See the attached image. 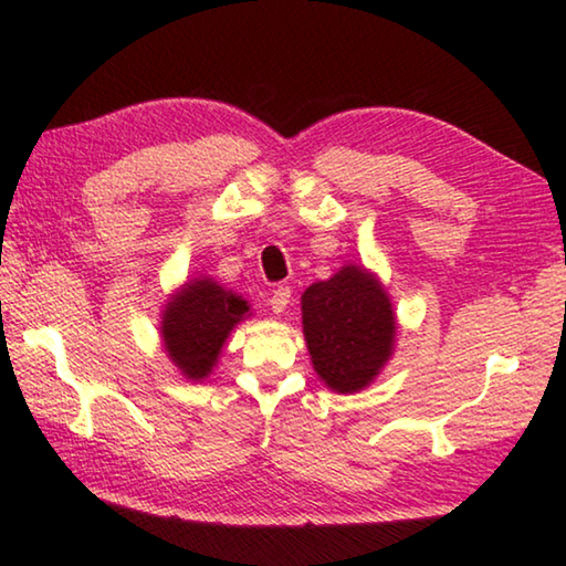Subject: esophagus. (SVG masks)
<instances>
[{"label": "esophagus", "instance_id": "esophagus-1", "mask_svg": "<svg viewBox=\"0 0 566 566\" xmlns=\"http://www.w3.org/2000/svg\"><path fill=\"white\" fill-rule=\"evenodd\" d=\"M290 296H292L290 286H276V290L272 292V300H270L272 312L274 314H282L286 310V304H290Z\"/></svg>", "mask_w": 566, "mask_h": 566}]
</instances>
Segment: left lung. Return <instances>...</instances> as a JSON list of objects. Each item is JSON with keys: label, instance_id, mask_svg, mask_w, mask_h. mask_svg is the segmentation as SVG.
<instances>
[{"label": "left lung", "instance_id": "8db88e82", "mask_svg": "<svg viewBox=\"0 0 566 566\" xmlns=\"http://www.w3.org/2000/svg\"><path fill=\"white\" fill-rule=\"evenodd\" d=\"M304 336L322 381L354 394L374 381L394 348L396 318L386 292L361 266H344L302 296Z\"/></svg>", "mask_w": 566, "mask_h": 566}]
</instances>
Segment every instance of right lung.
<instances>
[{
  "label": "right lung",
  "instance_id": "1",
  "mask_svg": "<svg viewBox=\"0 0 566 566\" xmlns=\"http://www.w3.org/2000/svg\"><path fill=\"white\" fill-rule=\"evenodd\" d=\"M250 312L242 296L210 280L182 286L163 314V342L180 371L200 381L212 371L224 338Z\"/></svg>",
  "mask_w": 566,
  "mask_h": 566
}]
</instances>
